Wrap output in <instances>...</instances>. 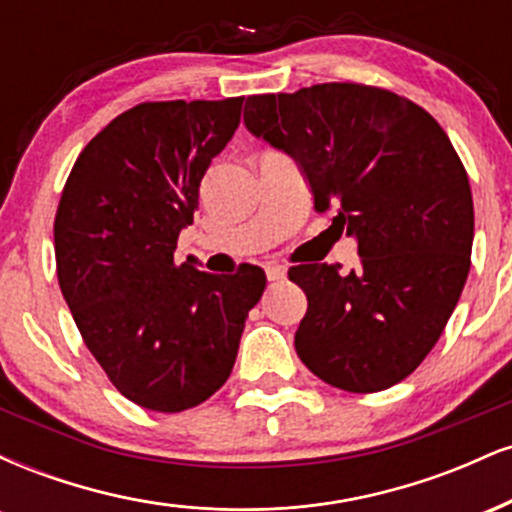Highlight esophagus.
I'll list each match as a JSON object with an SVG mask.
<instances>
[{
    "label": "esophagus",
    "instance_id": "1",
    "mask_svg": "<svg viewBox=\"0 0 512 512\" xmlns=\"http://www.w3.org/2000/svg\"><path fill=\"white\" fill-rule=\"evenodd\" d=\"M264 272H267L269 281H284L286 279L284 264H267V267H264Z\"/></svg>",
    "mask_w": 512,
    "mask_h": 512
}]
</instances>
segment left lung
<instances>
[{"label":"left lung","instance_id":"left-lung-1","mask_svg":"<svg viewBox=\"0 0 512 512\" xmlns=\"http://www.w3.org/2000/svg\"><path fill=\"white\" fill-rule=\"evenodd\" d=\"M245 127L289 154L317 211H337L361 264H298L308 310L301 361L346 392H380L419 368L448 325L474 240L467 170L443 127L407 98L317 84L245 103Z\"/></svg>","mask_w":512,"mask_h":512}]
</instances>
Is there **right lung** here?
<instances>
[{
    "label": "right lung",
    "instance_id": "1",
    "mask_svg": "<svg viewBox=\"0 0 512 512\" xmlns=\"http://www.w3.org/2000/svg\"><path fill=\"white\" fill-rule=\"evenodd\" d=\"M243 98L139 103L76 158L55 216L57 279L76 327L117 390L175 414L231 375L267 276L178 262L211 158L238 129Z\"/></svg>",
    "mask_w": 512,
    "mask_h": 512
}]
</instances>
